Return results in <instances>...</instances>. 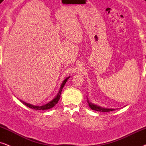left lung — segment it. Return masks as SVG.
<instances>
[{
	"label": "left lung",
	"instance_id": "obj_1",
	"mask_svg": "<svg viewBox=\"0 0 146 146\" xmlns=\"http://www.w3.org/2000/svg\"><path fill=\"white\" fill-rule=\"evenodd\" d=\"M87 102H88L89 106L90 107L91 109H92L93 110L98 111H101V112H109L111 111L115 110L114 109H108V108H101L100 106H96V105H94L91 104V102H89L88 100H87Z\"/></svg>",
	"mask_w": 146,
	"mask_h": 146
}]
</instances>
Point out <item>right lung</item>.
<instances>
[{
    "label": "right lung",
    "instance_id": "right-lung-1",
    "mask_svg": "<svg viewBox=\"0 0 146 146\" xmlns=\"http://www.w3.org/2000/svg\"><path fill=\"white\" fill-rule=\"evenodd\" d=\"M69 78V77H68L66 78L65 80H64L63 82H62L61 85V87H60V89L59 91V92H58L57 95L55 96V98L53 99V100H52L50 102H49L48 103V104H44L43 106H33V105L31 104H27L26 102H23V101L21 100V102L23 103V104L25 105V106H27L28 108H31V109H34V110H49V109L53 108L54 106H55L56 104H57L58 102H59V99H60V97H61V91H62V89H63L64 85L67 82V79Z\"/></svg>",
    "mask_w": 146,
    "mask_h": 146
}]
</instances>
